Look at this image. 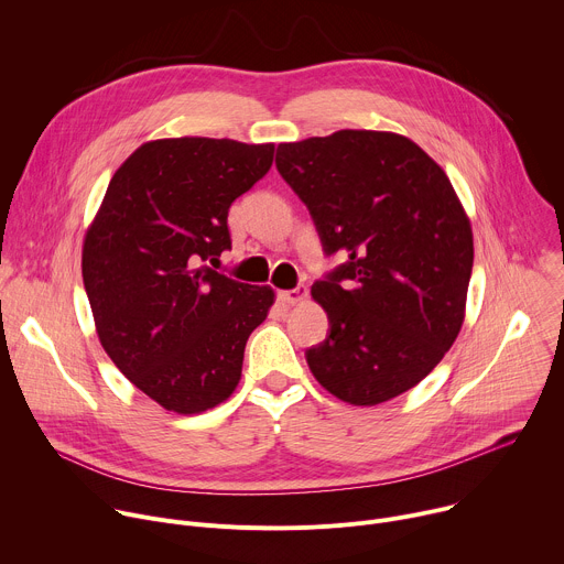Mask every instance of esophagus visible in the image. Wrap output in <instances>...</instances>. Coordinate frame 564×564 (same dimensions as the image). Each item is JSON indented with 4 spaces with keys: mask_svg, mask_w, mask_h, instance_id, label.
I'll use <instances>...</instances> for the list:
<instances>
[{
    "mask_svg": "<svg viewBox=\"0 0 564 564\" xmlns=\"http://www.w3.org/2000/svg\"><path fill=\"white\" fill-rule=\"evenodd\" d=\"M305 296H307V285H303V283H299V285L292 288V290H283V292L276 294V299H279L281 303H285V305H296V303H301Z\"/></svg>",
    "mask_w": 564,
    "mask_h": 564,
    "instance_id": "esophagus-1",
    "label": "esophagus"
}]
</instances>
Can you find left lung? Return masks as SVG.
<instances>
[{"label":"left lung","mask_w":564,"mask_h":564,"mask_svg":"<svg viewBox=\"0 0 564 564\" xmlns=\"http://www.w3.org/2000/svg\"><path fill=\"white\" fill-rule=\"evenodd\" d=\"M326 257L312 296L330 335L305 350L316 381L355 406L417 386L453 346L473 270L470 223L451 181L413 140L344 129L276 149Z\"/></svg>","instance_id":"left-lung-1"}]
</instances>
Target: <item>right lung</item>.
Instances as JSON below:
<instances>
[{"mask_svg": "<svg viewBox=\"0 0 564 564\" xmlns=\"http://www.w3.org/2000/svg\"><path fill=\"white\" fill-rule=\"evenodd\" d=\"M274 144L153 140L113 174L87 231L83 279L102 348L160 406L225 401L274 292L212 265L231 250L227 212L272 167Z\"/></svg>", "mask_w": 564, "mask_h": 564, "instance_id": "right-lung-1", "label": "right lung"}]
</instances>
